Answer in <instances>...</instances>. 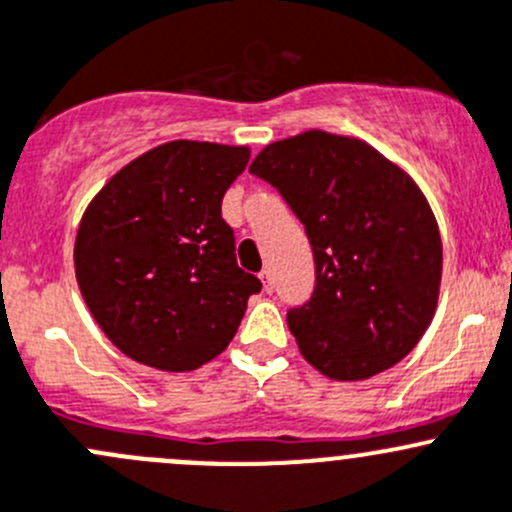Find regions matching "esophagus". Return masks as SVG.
<instances>
[{"mask_svg": "<svg viewBox=\"0 0 512 512\" xmlns=\"http://www.w3.org/2000/svg\"><path fill=\"white\" fill-rule=\"evenodd\" d=\"M261 283H263V291L273 293V278H271V271H266V268L261 271Z\"/></svg>", "mask_w": 512, "mask_h": 512, "instance_id": "obj_1", "label": "esophagus"}]
</instances>
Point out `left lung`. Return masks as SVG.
Segmentation results:
<instances>
[{"label": "left lung", "mask_w": 512, "mask_h": 512, "mask_svg": "<svg viewBox=\"0 0 512 512\" xmlns=\"http://www.w3.org/2000/svg\"><path fill=\"white\" fill-rule=\"evenodd\" d=\"M249 172L278 189L313 246V295L288 310L300 355L340 382L407 357L441 286L439 226L414 179L367 142L323 130L271 142Z\"/></svg>", "instance_id": "left-lung-1"}]
</instances>
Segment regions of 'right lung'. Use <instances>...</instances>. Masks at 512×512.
<instances>
[{
  "instance_id": "1",
  "label": "right lung",
  "mask_w": 512,
  "mask_h": 512,
  "mask_svg": "<svg viewBox=\"0 0 512 512\" xmlns=\"http://www.w3.org/2000/svg\"><path fill=\"white\" fill-rule=\"evenodd\" d=\"M249 147L175 140L125 165L78 226L83 300L123 355L189 372L226 350L261 281L236 263L221 199Z\"/></svg>"
}]
</instances>
